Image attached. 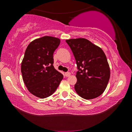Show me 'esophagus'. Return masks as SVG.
<instances>
[{
	"mask_svg": "<svg viewBox=\"0 0 132 132\" xmlns=\"http://www.w3.org/2000/svg\"><path fill=\"white\" fill-rule=\"evenodd\" d=\"M71 75V73H70V72H66L65 73V77H68L69 76H70Z\"/></svg>",
	"mask_w": 132,
	"mask_h": 132,
	"instance_id": "esophagus-1",
	"label": "esophagus"
}]
</instances>
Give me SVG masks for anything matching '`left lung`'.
I'll return each mask as SVG.
<instances>
[{"label": "left lung", "mask_w": 132, "mask_h": 132, "mask_svg": "<svg viewBox=\"0 0 132 132\" xmlns=\"http://www.w3.org/2000/svg\"><path fill=\"white\" fill-rule=\"evenodd\" d=\"M76 61L77 82L75 89L83 98H95L105 90L110 68L104 52L85 38L66 40Z\"/></svg>", "instance_id": "left-lung-1"}]
</instances>
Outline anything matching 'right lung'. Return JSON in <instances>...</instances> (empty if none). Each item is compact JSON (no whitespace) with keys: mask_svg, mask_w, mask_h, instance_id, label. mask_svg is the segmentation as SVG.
<instances>
[{"mask_svg":"<svg viewBox=\"0 0 132 132\" xmlns=\"http://www.w3.org/2000/svg\"><path fill=\"white\" fill-rule=\"evenodd\" d=\"M60 39L41 37L27 47L21 65L23 80L29 91L41 98L55 93L64 76L53 67V53Z\"/></svg>","mask_w":132,"mask_h":132,"instance_id":"right-lung-1","label":"right lung"}]
</instances>
